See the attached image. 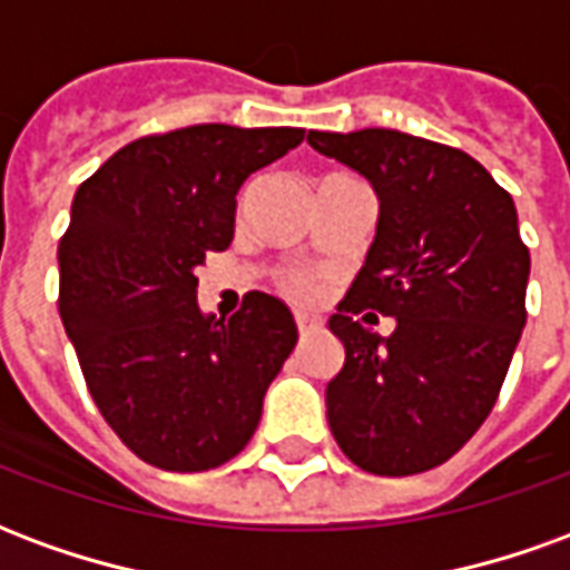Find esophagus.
Masks as SVG:
<instances>
[{
  "mask_svg": "<svg viewBox=\"0 0 570 570\" xmlns=\"http://www.w3.org/2000/svg\"><path fill=\"white\" fill-rule=\"evenodd\" d=\"M296 326H298V335H302V338H305V335L317 333V330H321V323L314 321V317H305V314H298V317H296Z\"/></svg>",
  "mask_w": 570,
  "mask_h": 570,
  "instance_id": "esophagus-1",
  "label": "esophagus"
}]
</instances>
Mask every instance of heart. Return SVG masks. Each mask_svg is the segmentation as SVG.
<instances>
[{"instance_id": "heart-1", "label": "heart", "mask_w": 570, "mask_h": 570, "mask_svg": "<svg viewBox=\"0 0 570 570\" xmlns=\"http://www.w3.org/2000/svg\"><path fill=\"white\" fill-rule=\"evenodd\" d=\"M286 296L298 298V302H311V298L317 296V284L311 281L308 274H289L284 281Z\"/></svg>"}]
</instances>
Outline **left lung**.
<instances>
[{
	"label": "left lung",
	"mask_w": 570,
	"mask_h": 570,
	"mask_svg": "<svg viewBox=\"0 0 570 570\" xmlns=\"http://www.w3.org/2000/svg\"><path fill=\"white\" fill-rule=\"evenodd\" d=\"M308 142L379 195L375 240L330 317L345 345L326 384L330 430L366 473H424L489 419L525 326L531 256L515 204L476 158L412 134L308 130ZM363 309L397 330L372 334Z\"/></svg>",
	"instance_id": "1"
}]
</instances>
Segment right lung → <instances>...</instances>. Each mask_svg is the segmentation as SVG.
I'll list each match as a JSON object with an SVG mask.
<instances>
[{"label":"right lung","mask_w":570,"mask_h":570,"mask_svg":"<svg viewBox=\"0 0 570 570\" xmlns=\"http://www.w3.org/2000/svg\"><path fill=\"white\" fill-rule=\"evenodd\" d=\"M302 128H191L128 142L88 176L60 237V321L118 440L146 464L200 473L244 452L298 330L247 293L228 321L198 308L207 253L235 237L237 188Z\"/></svg>","instance_id":"1"}]
</instances>
